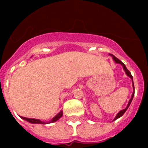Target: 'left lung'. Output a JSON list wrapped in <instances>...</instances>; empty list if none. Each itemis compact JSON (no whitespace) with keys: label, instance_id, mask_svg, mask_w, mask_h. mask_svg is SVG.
Listing matches in <instances>:
<instances>
[{"label":"left lung","instance_id":"left-lung-1","mask_svg":"<svg viewBox=\"0 0 148 148\" xmlns=\"http://www.w3.org/2000/svg\"><path fill=\"white\" fill-rule=\"evenodd\" d=\"M110 55L112 56L113 59H114V60L115 62L117 63V64H121L122 66H123V68H124V71H125V73H126V74L128 77H131V80H132V81H133V77H132V75H131V72L129 71L127 69L126 66H125V65H124V64H123V63H122L121 61V60H119V59H117V58H116V57H114V56L113 55V54H110ZM133 87H134V82H133ZM134 93H133V94H132L131 98L130 99V101H129V103H128V104H127V108H125V109H124V110H121V111H120V112L118 113V114H117V116L115 117V118H114V121H115V120H117V118H119V117H121L122 115L124 114V113H125V111H126V110H127V108H128V107H129V106H130V104H131V101H132V99H133V97H134Z\"/></svg>","mask_w":148,"mask_h":148}]
</instances>
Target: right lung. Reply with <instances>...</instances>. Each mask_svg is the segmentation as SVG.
Returning <instances> with one entry per match:
<instances>
[{
	"instance_id": "obj_1",
	"label": "right lung",
	"mask_w": 148,
	"mask_h": 148,
	"mask_svg": "<svg viewBox=\"0 0 148 148\" xmlns=\"http://www.w3.org/2000/svg\"><path fill=\"white\" fill-rule=\"evenodd\" d=\"M63 115V111H60L59 114H58L56 115L55 117H53V119L51 120V121H50L49 123H53V122H55L57 121L59 118H60V117H62ZM22 118L24 120H25V121H27L30 122V123H32V124H47V123H45V122L41 121H40V120H38V119H33V118H27V117H22Z\"/></svg>"
}]
</instances>
